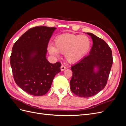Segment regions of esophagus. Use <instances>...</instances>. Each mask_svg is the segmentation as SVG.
Here are the masks:
<instances>
[{"label": "esophagus", "mask_w": 126, "mask_h": 126, "mask_svg": "<svg viewBox=\"0 0 126 126\" xmlns=\"http://www.w3.org/2000/svg\"><path fill=\"white\" fill-rule=\"evenodd\" d=\"M66 69H67V68L65 66H64L63 65H62V66L60 67V69H61V70H62V71H63V70H64Z\"/></svg>", "instance_id": "34e87169"}]
</instances>
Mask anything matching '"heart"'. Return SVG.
<instances>
[{
	"label": "heart",
	"mask_w": 126,
	"mask_h": 126,
	"mask_svg": "<svg viewBox=\"0 0 126 126\" xmlns=\"http://www.w3.org/2000/svg\"><path fill=\"white\" fill-rule=\"evenodd\" d=\"M91 41L89 37L74 33H64L57 36L54 47L48 48L50 54L57 56L58 53L65 54L68 62L75 63L81 60L89 51Z\"/></svg>",
	"instance_id": "1"
}]
</instances>
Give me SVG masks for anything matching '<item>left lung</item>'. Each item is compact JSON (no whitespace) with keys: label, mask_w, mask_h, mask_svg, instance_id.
Instances as JSON below:
<instances>
[{"label":"left lung","mask_w":126,"mask_h":126,"mask_svg":"<svg viewBox=\"0 0 126 126\" xmlns=\"http://www.w3.org/2000/svg\"><path fill=\"white\" fill-rule=\"evenodd\" d=\"M93 45L88 56L71 67L70 81L72 93L80 97H90L105 87L113 63L112 51L106 42L93 33L87 32ZM98 70L94 71V68Z\"/></svg>","instance_id":"1"}]
</instances>
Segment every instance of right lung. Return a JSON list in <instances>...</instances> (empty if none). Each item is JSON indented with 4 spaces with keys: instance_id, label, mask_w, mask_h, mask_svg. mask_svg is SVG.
Wrapping results in <instances>:
<instances>
[{
    "instance_id": "right-lung-1",
    "label": "right lung",
    "mask_w": 126,
    "mask_h": 126,
    "mask_svg": "<svg viewBox=\"0 0 126 126\" xmlns=\"http://www.w3.org/2000/svg\"><path fill=\"white\" fill-rule=\"evenodd\" d=\"M56 29L45 26L30 28L13 47L10 59L14 80L33 96L46 94L60 71V63H51L46 57L49 39Z\"/></svg>"
}]
</instances>
